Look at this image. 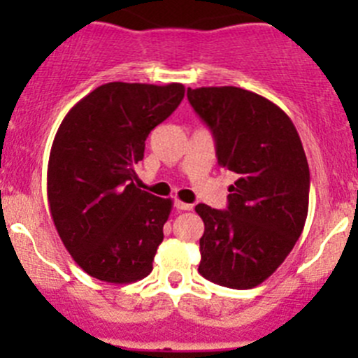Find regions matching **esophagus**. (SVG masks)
Returning <instances> with one entry per match:
<instances>
[{
  "label": "esophagus",
  "mask_w": 358,
  "mask_h": 358,
  "mask_svg": "<svg viewBox=\"0 0 358 358\" xmlns=\"http://www.w3.org/2000/svg\"><path fill=\"white\" fill-rule=\"evenodd\" d=\"M175 208L178 209V211H190V209L194 208L192 204H189V202H183V201H175Z\"/></svg>",
  "instance_id": "1"
}]
</instances>
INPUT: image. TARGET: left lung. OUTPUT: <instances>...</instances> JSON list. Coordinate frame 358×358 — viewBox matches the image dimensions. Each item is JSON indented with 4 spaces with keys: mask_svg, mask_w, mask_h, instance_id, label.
<instances>
[{
    "mask_svg": "<svg viewBox=\"0 0 358 358\" xmlns=\"http://www.w3.org/2000/svg\"><path fill=\"white\" fill-rule=\"evenodd\" d=\"M213 131L222 168L236 173L227 211L197 204L204 222L199 273L232 289L268 279L294 248L308 215L310 171L294 124L279 106L236 86L187 90Z\"/></svg>",
    "mask_w": 358,
    "mask_h": 358,
    "instance_id": "1",
    "label": "left lung"
}]
</instances>
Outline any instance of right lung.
<instances>
[{"instance_id": "1", "label": "right lung", "mask_w": 358, "mask_h": 358, "mask_svg": "<svg viewBox=\"0 0 358 358\" xmlns=\"http://www.w3.org/2000/svg\"><path fill=\"white\" fill-rule=\"evenodd\" d=\"M185 88L107 83L79 100L50 150L46 192L64 246L88 275L131 284L152 272L173 201L140 189L133 166Z\"/></svg>"}]
</instances>
